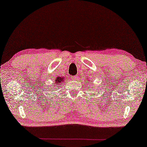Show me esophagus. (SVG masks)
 <instances>
[{"label": "esophagus", "instance_id": "obj_1", "mask_svg": "<svg viewBox=\"0 0 147 147\" xmlns=\"http://www.w3.org/2000/svg\"><path fill=\"white\" fill-rule=\"evenodd\" d=\"M73 79L74 80H77L78 78V75H75V76H73Z\"/></svg>", "mask_w": 147, "mask_h": 147}]
</instances>
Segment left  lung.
<instances>
[{
  "label": "left lung",
  "mask_w": 147,
  "mask_h": 147,
  "mask_svg": "<svg viewBox=\"0 0 147 147\" xmlns=\"http://www.w3.org/2000/svg\"><path fill=\"white\" fill-rule=\"evenodd\" d=\"M86 81H88V80H86ZM88 83H90V82H88Z\"/></svg>",
  "instance_id": "1"
}]
</instances>
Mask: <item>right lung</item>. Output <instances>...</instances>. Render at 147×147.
Listing matches in <instances>:
<instances>
[{"instance_id": "1", "label": "right lung", "mask_w": 147, "mask_h": 147, "mask_svg": "<svg viewBox=\"0 0 147 147\" xmlns=\"http://www.w3.org/2000/svg\"><path fill=\"white\" fill-rule=\"evenodd\" d=\"M64 80H65V78L64 77H62V76H57V77L55 78L52 86H50L49 88H47V89L48 90L49 92H50L51 90H53L54 89L59 88L60 86H61V84L64 82Z\"/></svg>"}]
</instances>
